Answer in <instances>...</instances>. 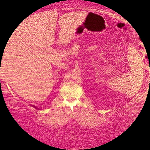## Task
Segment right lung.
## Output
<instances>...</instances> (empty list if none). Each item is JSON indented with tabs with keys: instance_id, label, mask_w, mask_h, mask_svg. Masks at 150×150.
Instances as JSON below:
<instances>
[{
	"instance_id": "right-lung-1",
	"label": "right lung",
	"mask_w": 150,
	"mask_h": 150,
	"mask_svg": "<svg viewBox=\"0 0 150 150\" xmlns=\"http://www.w3.org/2000/svg\"><path fill=\"white\" fill-rule=\"evenodd\" d=\"M33 106V107H34V108H36V109H38V108H36V107H35V106Z\"/></svg>"
}]
</instances>
